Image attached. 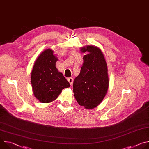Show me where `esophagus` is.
Instances as JSON below:
<instances>
[{
    "mask_svg": "<svg viewBox=\"0 0 149 149\" xmlns=\"http://www.w3.org/2000/svg\"><path fill=\"white\" fill-rule=\"evenodd\" d=\"M67 80H68V81L70 82V84H71V86H72V83H73V78H68V79H67Z\"/></svg>",
    "mask_w": 149,
    "mask_h": 149,
    "instance_id": "obj_1",
    "label": "esophagus"
}]
</instances>
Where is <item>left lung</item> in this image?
Masks as SVG:
<instances>
[{"label": "left lung", "instance_id": "8db88e82", "mask_svg": "<svg viewBox=\"0 0 149 149\" xmlns=\"http://www.w3.org/2000/svg\"><path fill=\"white\" fill-rule=\"evenodd\" d=\"M81 51L88 54L84 56L80 73L74 81V97L80 105L93 109L101 102L108 90L107 66L98 48L87 46Z\"/></svg>", "mask_w": 149, "mask_h": 149}]
</instances>
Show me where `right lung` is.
<instances>
[{"instance_id": "right-lung-1", "label": "right lung", "mask_w": 149, "mask_h": 149, "mask_svg": "<svg viewBox=\"0 0 149 149\" xmlns=\"http://www.w3.org/2000/svg\"><path fill=\"white\" fill-rule=\"evenodd\" d=\"M51 49L42 52L36 60L31 74V84L35 97L43 103L50 102L58 97L70 83L55 67L58 59Z\"/></svg>"}]
</instances>
